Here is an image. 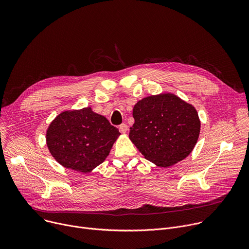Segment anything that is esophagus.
<instances>
[{
    "label": "esophagus",
    "mask_w": 249,
    "mask_h": 249,
    "mask_svg": "<svg viewBox=\"0 0 249 249\" xmlns=\"http://www.w3.org/2000/svg\"><path fill=\"white\" fill-rule=\"evenodd\" d=\"M119 129H120V132L124 134V133H126V132L128 131V126H127V124L123 123V124H121V125L119 126Z\"/></svg>",
    "instance_id": "34e87169"
}]
</instances>
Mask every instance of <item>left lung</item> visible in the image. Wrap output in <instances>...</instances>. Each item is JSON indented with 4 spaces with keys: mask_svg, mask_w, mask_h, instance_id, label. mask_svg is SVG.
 I'll return each instance as SVG.
<instances>
[{
    "mask_svg": "<svg viewBox=\"0 0 249 249\" xmlns=\"http://www.w3.org/2000/svg\"><path fill=\"white\" fill-rule=\"evenodd\" d=\"M129 138L148 160L168 167L194 149L200 120L194 106L171 93L151 95L133 108Z\"/></svg>",
    "mask_w": 249,
    "mask_h": 249,
    "instance_id": "8db88e82",
    "label": "left lung"
}]
</instances>
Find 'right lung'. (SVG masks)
I'll use <instances>...</instances> for the list:
<instances>
[{
    "label": "right lung",
    "mask_w": 249,
    "mask_h": 249,
    "mask_svg": "<svg viewBox=\"0 0 249 249\" xmlns=\"http://www.w3.org/2000/svg\"><path fill=\"white\" fill-rule=\"evenodd\" d=\"M119 135L104 116L86 107L59 114L47 129L46 142L61 165L87 173L104 161Z\"/></svg>",
    "instance_id": "1"
}]
</instances>
